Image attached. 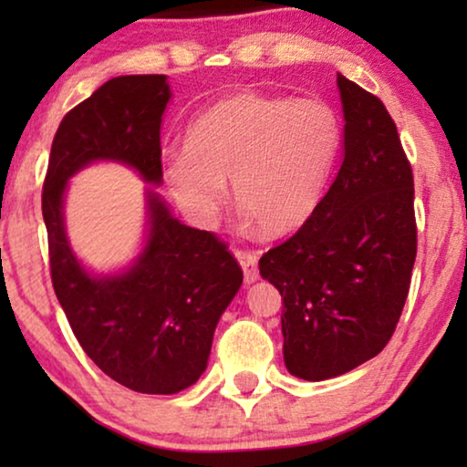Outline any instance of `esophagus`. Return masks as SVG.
Wrapping results in <instances>:
<instances>
[{
	"mask_svg": "<svg viewBox=\"0 0 467 467\" xmlns=\"http://www.w3.org/2000/svg\"><path fill=\"white\" fill-rule=\"evenodd\" d=\"M235 257H238L242 270H244V280L248 285L254 283V280L259 278V270H257V254L251 253V251H244V248H240V251H235Z\"/></svg>",
	"mask_w": 467,
	"mask_h": 467,
	"instance_id": "obj_1",
	"label": "esophagus"
}]
</instances>
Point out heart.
I'll return each instance as SVG.
<instances>
[{"instance_id":"obj_1","label":"heart","mask_w":467,"mask_h":467,"mask_svg":"<svg viewBox=\"0 0 467 467\" xmlns=\"http://www.w3.org/2000/svg\"><path fill=\"white\" fill-rule=\"evenodd\" d=\"M342 142L337 112L323 99L238 93L203 110L187 149L163 157L161 176L182 213L213 223L227 200L270 235L296 232L323 200Z\"/></svg>"}]
</instances>
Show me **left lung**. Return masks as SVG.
<instances>
[{"label": "left lung", "instance_id": "1", "mask_svg": "<svg viewBox=\"0 0 467 467\" xmlns=\"http://www.w3.org/2000/svg\"><path fill=\"white\" fill-rule=\"evenodd\" d=\"M344 159L315 214L259 259L283 296L285 366L304 380L347 374L391 340L414 257V178L382 101L337 74Z\"/></svg>", "mask_w": 467, "mask_h": 467}]
</instances>
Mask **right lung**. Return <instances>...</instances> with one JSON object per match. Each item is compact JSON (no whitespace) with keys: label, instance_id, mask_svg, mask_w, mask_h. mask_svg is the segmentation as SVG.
I'll return each instance as SVG.
<instances>
[{"label":"right lung","instance_id":"1","mask_svg":"<svg viewBox=\"0 0 467 467\" xmlns=\"http://www.w3.org/2000/svg\"><path fill=\"white\" fill-rule=\"evenodd\" d=\"M163 74L119 76L63 117L42 187L50 278L69 327L91 361L131 391L171 395L208 366L214 327L242 285V267L213 232L182 225L149 193L150 232L136 265L119 276L82 270L63 229L67 178L112 159L161 182Z\"/></svg>","mask_w":467,"mask_h":467}]
</instances>
